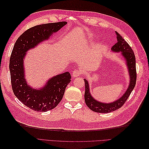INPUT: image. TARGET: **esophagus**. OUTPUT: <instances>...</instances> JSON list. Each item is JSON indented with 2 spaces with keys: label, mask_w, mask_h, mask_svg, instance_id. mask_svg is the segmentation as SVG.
<instances>
[{
  "label": "esophagus",
  "mask_w": 149,
  "mask_h": 149,
  "mask_svg": "<svg viewBox=\"0 0 149 149\" xmlns=\"http://www.w3.org/2000/svg\"><path fill=\"white\" fill-rule=\"evenodd\" d=\"M81 71L79 70H75L74 71H73V73H72V76H73V77L76 78V77H78V76L81 75Z\"/></svg>",
  "instance_id": "1"
}]
</instances>
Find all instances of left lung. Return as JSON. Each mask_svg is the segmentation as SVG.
I'll return each instance as SVG.
<instances>
[{
	"label": "left lung",
	"instance_id": "8db88e82",
	"mask_svg": "<svg viewBox=\"0 0 149 149\" xmlns=\"http://www.w3.org/2000/svg\"><path fill=\"white\" fill-rule=\"evenodd\" d=\"M116 38L118 42L112 46L111 49L114 52H122L121 54L123 55L127 62L128 70L130 74V84L129 87L125 91L124 95L118 100L115 102L106 104L101 102H98L91 96L89 93V84L88 81L84 79L85 84V93H84V100L87 106L90 109L100 113H107L112 111H114L119 109L123 106L125 101L129 97L130 93L132 91L135 86L136 84L137 73L136 66V56L131 47L127 43V42L121 37L117 31H116Z\"/></svg>",
	"mask_w": 149,
	"mask_h": 149
}]
</instances>
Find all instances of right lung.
Masks as SVG:
<instances>
[{"label": "right lung", "mask_w": 149, "mask_h": 149, "mask_svg": "<svg viewBox=\"0 0 149 149\" xmlns=\"http://www.w3.org/2000/svg\"><path fill=\"white\" fill-rule=\"evenodd\" d=\"M66 24L60 22L34 26L18 38L13 48L9 63L13 92L24 105L33 111L47 112L54 109L62 100L71 77L69 72H65L49 79L42 89L31 88L24 78V58L30 49L48 40Z\"/></svg>", "instance_id": "1"}]
</instances>
